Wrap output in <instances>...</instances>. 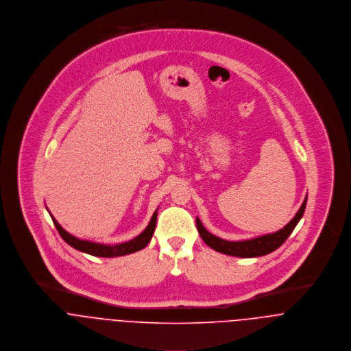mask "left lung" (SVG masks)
Here are the masks:
<instances>
[{
	"mask_svg": "<svg viewBox=\"0 0 351 351\" xmlns=\"http://www.w3.org/2000/svg\"><path fill=\"white\" fill-rule=\"evenodd\" d=\"M306 204H307V196H306L303 204L300 206L299 211L296 213V215L281 230H278L276 233L260 235V237H256L252 239H245V241L222 239V238L207 232L199 218H196V228H197V232L200 234L202 239L206 242V245H208L211 249H214L219 253L234 256V257H245V258L261 257V256L272 253L285 242V239L291 235L293 229L296 228V225L299 223V221L302 219L304 210H306Z\"/></svg>",
	"mask_w": 351,
	"mask_h": 351,
	"instance_id": "8db88e82",
	"label": "left lung"
}]
</instances>
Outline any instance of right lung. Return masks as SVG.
I'll use <instances>...</instances> for the list:
<instances>
[{
	"instance_id": "1",
	"label": "right lung",
	"mask_w": 351,
	"mask_h": 351,
	"mask_svg": "<svg viewBox=\"0 0 351 351\" xmlns=\"http://www.w3.org/2000/svg\"><path fill=\"white\" fill-rule=\"evenodd\" d=\"M49 215L53 221L56 230L60 234V237L74 249H77L79 252H83V253H87V254H91V256H95V257H119V256L138 252L149 243L154 232H155V228H156L157 210L154 213L149 225L147 226V229L143 233L128 242L117 243V245H104V243H97V242H91V241H86V239H79L77 237L67 233L59 225V222L52 217L51 213H49Z\"/></svg>"
}]
</instances>
